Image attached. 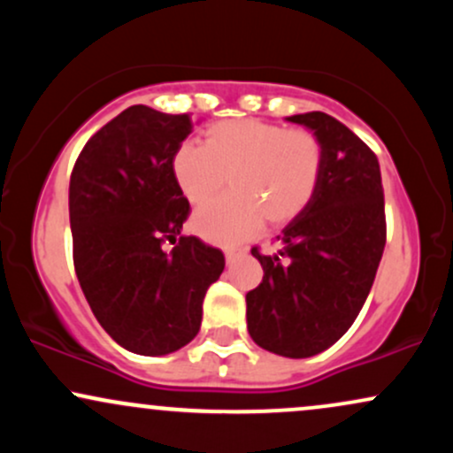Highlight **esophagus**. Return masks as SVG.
Here are the masks:
<instances>
[{"mask_svg":"<svg viewBox=\"0 0 453 453\" xmlns=\"http://www.w3.org/2000/svg\"><path fill=\"white\" fill-rule=\"evenodd\" d=\"M242 253H244L242 249H227V251H226V262L227 264H234L238 257L242 256Z\"/></svg>","mask_w":453,"mask_h":453,"instance_id":"34e87169","label":"esophagus"}]
</instances>
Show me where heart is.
Returning a JSON list of instances; mask_svg holds the SVG:
<instances>
[{
  "instance_id": "heart-1",
  "label": "heart",
  "mask_w": 453,
  "mask_h": 453,
  "mask_svg": "<svg viewBox=\"0 0 453 453\" xmlns=\"http://www.w3.org/2000/svg\"><path fill=\"white\" fill-rule=\"evenodd\" d=\"M321 170L324 144L313 132L259 119L215 123L204 144L183 142L173 155V176L189 204H204L227 180L236 189L194 217L196 230L221 244L251 236L264 219L294 221L313 200Z\"/></svg>"
}]
</instances>
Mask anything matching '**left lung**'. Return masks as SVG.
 Wrapping results in <instances>:
<instances>
[{"instance_id":"obj_1","label":"left lung","mask_w":453,"mask_h":453,"mask_svg":"<svg viewBox=\"0 0 453 453\" xmlns=\"http://www.w3.org/2000/svg\"><path fill=\"white\" fill-rule=\"evenodd\" d=\"M324 144L311 204L283 227L279 253L253 256L264 279L247 294V327L262 349L311 357L349 330L366 303L386 247L377 155L326 112L288 117Z\"/></svg>"}]
</instances>
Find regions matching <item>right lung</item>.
I'll return each mask as SVG.
<instances>
[{"mask_svg":"<svg viewBox=\"0 0 453 453\" xmlns=\"http://www.w3.org/2000/svg\"><path fill=\"white\" fill-rule=\"evenodd\" d=\"M189 114L129 106L78 155L70 179V227L82 294L123 349L165 356L200 332L206 289L221 277L219 249L181 236L189 202L173 155L189 136Z\"/></svg>","mask_w":453,"mask_h":453,"instance_id":"obj_1","label":"right lung"}]
</instances>
